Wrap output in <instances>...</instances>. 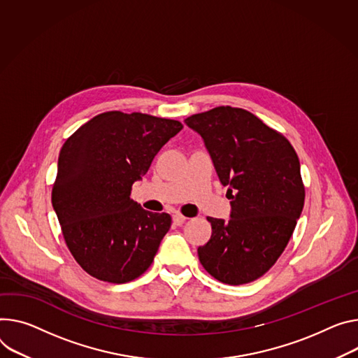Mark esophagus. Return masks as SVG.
Returning a JSON list of instances; mask_svg holds the SVG:
<instances>
[{
	"mask_svg": "<svg viewBox=\"0 0 358 358\" xmlns=\"http://www.w3.org/2000/svg\"><path fill=\"white\" fill-rule=\"evenodd\" d=\"M185 217L182 215V214H180V213H176L174 215H173V221H174V224L176 225H181V224H184L185 222Z\"/></svg>",
	"mask_w": 358,
	"mask_h": 358,
	"instance_id": "obj_1",
	"label": "esophagus"
}]
</instances>
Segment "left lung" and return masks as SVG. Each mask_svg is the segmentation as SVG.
Masks as SVG:
<instances>
[{
	"mask_svg": "<svg viewBox=\"0 0 358 358\" xmlns=\"http://www.w3.org/2000/svg\"><path fill=\"white\" fill-rule=\"evenodd\" d=\"M185 124L203 137L231 200L229 221L207 217L213 234L197 250L200 263L224 284L251 282L275 264L301 215L306 191L297 152L243 108L215 107Z\"/></svg>",
	"mask_w": 358,
	"mask_h": 358,
	"instance_id": "obj_1",
	"label": "left lung"
}]
</instances>
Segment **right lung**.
I'll return each instance as SVG.
<instances>
[{"label": "right lung", "mask_w": 358, "mask_h": 358, "mask_svg": "<svg viewBox=\"0 0 358 358\" xmlns=\"http://www.w3.org/2000/svg\"><path fill=\"white\" fill-rule=\"evenodd\" d=\"M181 129L176 120L108 111L64 143L51 201L70 252L94 278L122 284L151 266L171 217L145 211L129 194Z\"/></svg>", "instance_id": "obj_1"}]
</instances>
